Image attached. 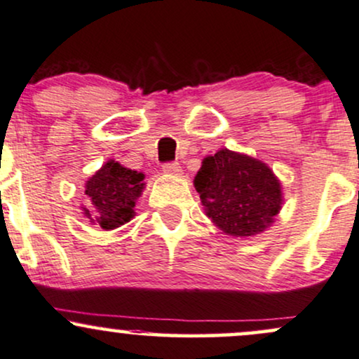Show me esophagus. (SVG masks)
<instances>
[{
  "instance_id": "obj_1",
  "label": "esophagus",
  "mask_w": 359,
  "mask_h": 359,
  "mask_svg": "<svg viewBox=\"0 0 359 359\" xmlns=\"http://www.w3.org/2000/svg\"><path fill=\"white\" fill-rule=\"evenodd\" d=\"M163 171L166 172V175L180 176L181 175V166H180V163H166V164H163Z\"/></svg>"
}]
</instances>
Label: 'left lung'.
Listing matches in <instances>:
<instances>
[{"label":"left lung","mask_w":359,"mask_h":359,"mask_svg":"<svg viewBox=\"0 0 359 359\" xmlns=\"http://www.w3.org/2000/svg\"><path fill=\"white\" fill-rule=\"evenodd\" d=\"M195 188L208 218L233 237L262 233L282 206L280 181L271 168L230 149L203 159Z\"/></svg>","instance_id":"left-lung-1"}]
</instances>
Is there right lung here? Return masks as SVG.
Here are the masks:
<instances>
[{
	"instance_id": "1",
	"label": "right lung",
	"mask_w": 359,
	"mask_h": 359,
	"mask_svg": "<svg viewBox=\"0 0 359 359\" xmlns=\"http://www.w3.org/2000/svg\"><path fill=\"white\" fill-rule=\"evenodd\" d=\"M144 175L116 161H107L86 183V195L90 198L92 210L83 215L94 225L114 230L134 217L136 200L144 189Z\"/></svg>"
}]
</instances>
